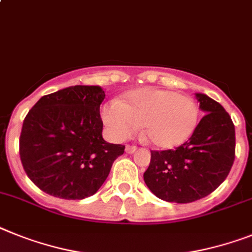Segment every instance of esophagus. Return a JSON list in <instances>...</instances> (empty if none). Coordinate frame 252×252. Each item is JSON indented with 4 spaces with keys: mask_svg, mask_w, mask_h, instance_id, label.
<instances>
[{
    "mask_svg": "<svg viewBox=\"0 0 252 252\" xmlns=\"http://www.w3.org/2000/svg\"><path fill=\"white\" fill-rule=\"evenodd\" d=\"M136 151H137L136 146H126V154H134Z\"/></svg>",
    "mask_w": 252,
    "mask_h": 252,
    "instance_id": "1",
    "label": "esophagus"
}]
</instances>
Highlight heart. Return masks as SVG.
<instances>
[{
	"instance_id": "1",
	"label": "heart",
	"mask_w": 252,
	"mask_h": 252,
	"mask_svg": "<svg viewBox=\"0 0 252 252\" xmlns=\"http://www.w3.org/2000/svg\"><path fill=\"white\" fill-rule=\"evenodd\" d=\"M107 133L115 141L132 137L139 126L152 146L169 150L187 142L198 124L193 98L174 91L145 87L124 94L119 102H107L100 111Z\"/></svg>"
}]
</instances>
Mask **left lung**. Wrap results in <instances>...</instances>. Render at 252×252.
I'll return each mask as SVG.
<instances>
[{
  "instance_id": "obj_1",
  "label": "left lung",
  "mask_w": 252,
  "mask_h": 252,
  "mask_svg": "<svg viewBox=\"0 0 252 252\" xmlns=\"http://www.w3.org/2000/svg\"><path fill=\"white\" fill-rule=\"evenodd\" d=\"M205 113L192 137L175 150L151 151L143 174L150 191L168 202L188 204L215 191L234 161L233 122L220 103L196 94Z\"/></svg>"
}]
</instances>
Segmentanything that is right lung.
<instances>
[{"label":"right lung","mask_w":252,"mask_h":252,"mask_svg":"<svg viewBox=\"0 0 252 252\" xmlns=\"http://www.w3.org/2000/svg\"><path fill=\"white\" fill-rule=\"evenodd\" d=\"M100 86H71L41 97L20 134V158L31 181L46 193L83 200L96 193L126 146L102 138Z\"/></svg>","instance_id":"1"}]
</instances>
